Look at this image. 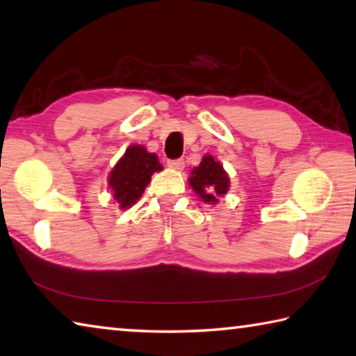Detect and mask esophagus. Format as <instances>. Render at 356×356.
I'll use <instances>...</instances> for the list:
<instances>
[{
	"label": "esophagus",
	"mask_w": 356,
	"mask_h": 356,
	"mask_svg": "<svg viewBox=\"0 0 356 356\" xmlns=\"http://www.w3.org/2000/svg\"><path fill=\"white\" fill-rule=\"evenodd\" d=\"M168 166L176 171H182L185 168V160L184 159H176V160H168Z\"/></svg>",
	"instance_id": "34e87169"
}]
</instances>
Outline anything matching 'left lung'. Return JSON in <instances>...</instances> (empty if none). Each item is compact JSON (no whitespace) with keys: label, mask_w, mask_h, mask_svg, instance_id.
Instances as JSON below:
<instances>
[{"label":"left lung","mask_w":356,"mask_h":356,"mask_svg":"<svg viewBox=\"0 0 356 356\" xmlns=\"http://www.w3.org/2000/svg\"><path fill=\"white\" fill-rule=\"evenodd\" d=\"M188 184L191 185L193 191L197 194L200 200L205 204L216 205L218 197L225 196L229 190V177L220 162L214 160L213 156L205 154L202 162L191 171L188 177Z\"/></svg>","instance_id":"obj_1"}]
</instances>
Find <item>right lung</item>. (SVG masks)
<instances>
[{
    "label": "right lung",
    "mask_w": 356,
    "mask_h": 356,
    "mask_svg": "<svg viewBox=\"0 0 356 356\" xmlns=\"http://www.w3.org/2000/svg\"><path fill=\"white\" fill-rule=\"evenodd\" d=\"M162 170L163 166L154 152H148L142 145L129 146L109 172L108 186L113 191L114 204L120 210L134 205L151 182L152 174Z\"/></svg>",
    "instance_id": "obj_1"
}]
</instances>
